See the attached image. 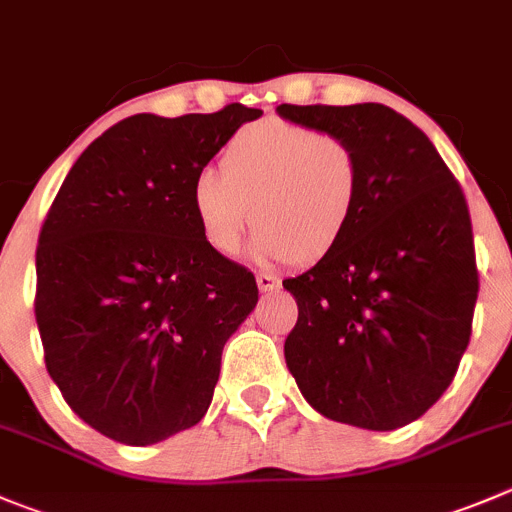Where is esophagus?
Returning a JSON list of instances; mask_svg holds the SVG:
<instances>
[{
  "label": "esophagus",
  "instance_id": "esophagus-1",
  "mask_svg": "<svg viewBox=\"0 0 512 512\" xmlns=\"http://www.w3.org/2000/svg\"><path fill=\"white\" fill-rule=\"evenodd\" d=\"M256 284L261 291H274L279 286V279L274 274H256Z\"/></svg>",
  "mask_w": 512,
  "mask_h": 512
}]
</instances>
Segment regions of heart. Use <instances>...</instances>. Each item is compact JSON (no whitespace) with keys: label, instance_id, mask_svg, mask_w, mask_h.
I'll list each match as a JSON object with an SVG mask.
<instances>
[{"label":"heart","instance_id":"1","mask_svg":"<svg viewBox=\"0 0 512 512\" xmlns=\"http://www.w3.org/2000/svg\"><path fill=\"white\" fill-rule=\"evenodd\" d=\"M362 183V160L347 138L269 120L238 133L221 168L198 170L191 208L203 238L223 256H236L256 211L253 259L316 264L352 228Z\"/></svg>","mask_w":512,"mask_h":512}]
</instances>
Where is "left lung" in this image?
<instances>
[{"label":"left lung","instance_id":"left-lung-1","mask_svg":"<svg viewBox=\"0 0 512 512\" xmlns=\"http://www.w3.org/2000/svg\"><path fill=\"white\" fill-rule=\"evenodd\" d=\"M276 110L347 138L364 180L344 241L284 281L299 306L286 367L329 420L379 432L410 425L450 387L472 334L480 281L465 193L430 138L392 107Z\"/></svg>","mask_w":512,"mask_h":512}]
</instances>
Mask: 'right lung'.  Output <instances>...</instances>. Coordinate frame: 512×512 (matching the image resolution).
I'll return each mask as SVG.
<instances>
[{"label": "right lung", "instance_id": "1", "mask_svg": "<svg viewBox=\"0 0 512 512\" xmlns=\"http://www.w3.org/2000/svg\"><path fill=\"white\" fill-rule=\"evenodd\" d=\"M261 110L120 120L87 145L37 243L45 364L92 430L153 445L198 425L223 344L259 301L246 266L213 251L191 208L198 170Z\"/></svg>", "mask_w": 512, "mask_h": 512}]
</instances>
